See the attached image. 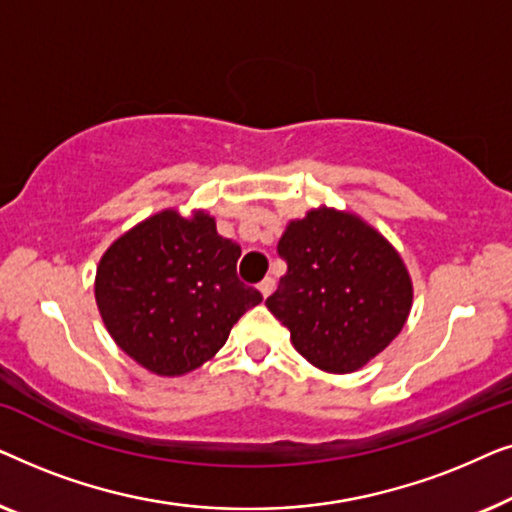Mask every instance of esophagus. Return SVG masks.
I'll list each match as a JSON object with an SVG mask.
<instances>
[{"label":"esophagus","mask_w":512,"mask_h":512,"mask_svg":"<svg viewBox=\"0 0 512 512\" xmlns=\"http://www.w3.org/2000/svg\"><path fill=\"white\" fill-rule=\"evenodd\" d=\"M258 291H261V296H263V298H268L270 293L275 291V279H272V277H265L263 282L258 284Z\"/></svg>","instance_id":"1"}]
</instances>
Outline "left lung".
I'll use <instances>...</instances> for the list:
<instances>
[{
	"label": "left lung",
	"mask_w": 512,
	"mask_h": 512,
	"mask_svg": "<svg viewBox=\"0 0 512 512\" xmlns=\"http://www.w3.org/2000/svg\"><path fill=\"white\" fill-rule=\"evenodd\" d=\"M277 251L286 275L265 305L314 368L354 373L401 333L412 307L410 272L361 216L310 209L289 221Z\"/></svg>",
	"instance_id": "left-lung-1"
}]
</instances>
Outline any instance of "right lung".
I'll list each match as a JSON object with an SVG mask.
<instances>
[{
	"instance_id": "obj_1",
	"label": "right lung",
	"mask_w": 512,
	"mask_h": 512,
	"mask_svg": "<svg viewBox=\"0 0 512 512\" xmlns=\"http://www.w3.org/2000/svg\"><path fill=\"white\" fill-rule=\"evenodd\" d=\"M242 249L214 216L177 209L139 221L104 251L95 275L100 317L118 347L163 377L200 368L261 293L237 279Z\"/></svg>"
}]
</instances>
